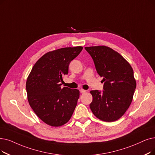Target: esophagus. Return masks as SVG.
Masks as SVG:
<instances>
[{
    "mask_svg": "<svg viewBox=\"0 0 155 155\" xmlns=\"http://www.w3.org/2000/svg\"><path fill=\"white\" fill-rule=\"evenodd\" d=\"M87 92V91H85V90H84V89H80V92H81L82 94H84V93H85Z\"/></svg>",
    "mask_w": 155,
    "mask_h": 155,
    "instance_id": "1",
    "label": "esophagus"
}]
</instances>
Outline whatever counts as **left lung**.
Masks as SVG:
<instances>
[{"label":"left lung","instance_id":"1","mask_svg":"<svg viewBox=\"0 0 155 155\" xmlns=\"http://www.w3.org/2000/svg\"><path fill=\"white\" fill-rule=\"evenodd\" d=\"M103 78L104 91H91L90 108L97 118L114 122L129 108L136 88V81L130 64L120 54L105 45L85 47Z\"/></svg>","mask_w":155,"mask_h":155}]
</instances>
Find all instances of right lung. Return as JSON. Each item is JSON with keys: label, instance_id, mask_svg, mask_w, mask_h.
I'll return each instance as SVG.
<instances>
[{"label": "right lung", "instance_id": "right-lung-1", "mask_svg": "<svg viewBox=\"0 0 155 155\" xmlns=\"http://www.w3.org/2000/svg\"><path fill=\"white\" fill-rule=\"evenodd\" d=\"M82 46L64 48L45 53L38 61L26 80L30 106L44 123L59 127L70 120L80 96L78 89L61 88L70 62L82 51Z\"/></svg>", "mask_w": 155, "mask_h": 155}]
</instances>
